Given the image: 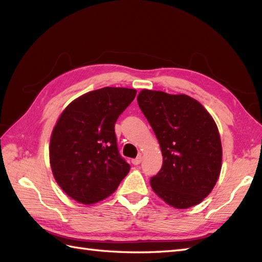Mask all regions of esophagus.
Returning a JSON list of instances; mask_svg holds the SVG:
<instances>
[{
    "label": "esophagus",
    "instance_id": "obj_1",
    "mask_svg": "<svg viewBox=\"0 0 262 262\" xmlns=\"http://www.w3.org/2000/svg\"><path fill=\"white\" fill-rule=\"evenodd\" d=\"M142 162V155H138V157L136 159H133L132 160V163L134 165H138Z\"/></svg>",
    "mask_w": 262,
    "mask_h": 262
}]
</instances>
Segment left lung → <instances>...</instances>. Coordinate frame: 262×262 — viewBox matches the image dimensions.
Listing matches in <instances>:
<instances>
[{
	"label": "left lung",
	"mask_w": 262,
	"mask_h": 262,
	"mask_svg": "<svg viewBox=\"0 0 262 262\" xmlns=\"http://www.w3.org/2000/svg\"><path fill=\"white\" fill-rule=\"evenodd\" d=\"M137 102L163 157L162 168L151 179L153 191L178 209L202 203L213 190L222 169L223 151L213 117L187 94L143 89Z\"/></svg>",
	"instance_id": "8db88e82"
}]
</instances>
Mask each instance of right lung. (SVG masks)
<instances>
[{"instance_id": "obj_1", "label": "right lung", "mask_w": 262, "mask_h": 262, "mask_svg": "<svg viewBox=\"0 0 262 262\" xmlns=\"http://www.w3.org/2000/svg\"><path fill=\"white\" fill-rule=\"evenodd\" d=\"M136 92L98 89L73 100L59 115L49 143V163L58 186L75 202H101L129 172L117 147L115 124Z\"/></svg>"}]
</instances>
